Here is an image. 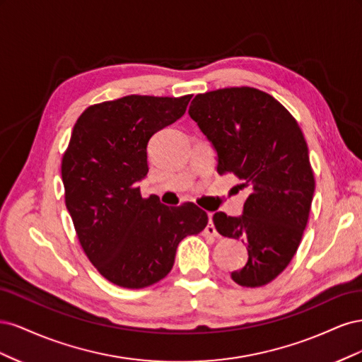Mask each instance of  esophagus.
<instances>
[{"label":"esophagus","mask_w":362,"mask_h":362,"mask_svg":"<svg viewBox=\"0 0 362 362\" xmlns=\"http://www.w3.org/2000/svg\"><path fill=\"white\" fill-rule=\"evenodd\" d=\"M204 233H205V235H216L217 234L216 228L213 225V213H208V225L204 229Z\"/></svg>","instance_id":"obj_1"}]
</instances>
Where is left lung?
Masks as SVG:
<instances>
[{
  "label": "left lung",
  "instance_id": "8db88e82",
  "mask_svg": "<svg viewBox=\"0 0 362 362\" xmlns=\"http://www.w3.org/2000/svg\"><path fill=\"white\" fill-rule=\"evenodd\" d=\"M189 115L217 151L218 175H235L250 192L240 217L213 216L218 234L247 246L231 278L266 286L290 264L308 223L315 181L302 129L272 95L246 86L196 95Z\"/></svg>",
  "mask_w": 362,
  "mask_h": 362
}]
</instances>
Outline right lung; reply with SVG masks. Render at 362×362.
Returning a JSON list of instances; mask_svg holds the SVG:
<instances>
[{"mask_svg": "<svg viewBox=\"0 0 362 362\" xmlns=\"http://www.w3.org/2000/svg\"><path fill=\"white\" fill-rule=\"evenodd\" d=\"M192 95H129L87 107L62 158L64 204L84 254L124 288H145L172 270L181 240L199 234L208 216L185 202L141 198L152 134L180 119Z\"/></svg>", "mask_w": 362, "mask_h": 362, "instance_id": "right-lung-1", "label": "right lung"}]
</instances>
